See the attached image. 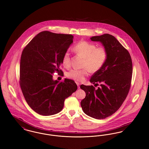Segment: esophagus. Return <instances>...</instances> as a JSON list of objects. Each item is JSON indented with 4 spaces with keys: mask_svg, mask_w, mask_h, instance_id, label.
<instances>
[{
    "mask_svg": "<svg viewBox=\"0 0 149 149\" xmlns=\"http://www.w3.org/2000/svg\"><path fill=\"white\" fill-rule=\"evenodd\" d=\"M76 84H77V85L78 86V88H79V84L78 83V82H76Z\"/></svg>",
    "mask_w": 149,
    "mask_h": 149,
    "instance_id": "obj_1",
    "label": "esophagus"
}]
</instances>
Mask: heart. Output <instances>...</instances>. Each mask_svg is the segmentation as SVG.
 <instances>
[{"instance_id":"1","label":"heart","mask_w":149,"mask_h":149,"mask_svg":"<svg viewBox=\"0 0 149 149\" xmlns=\"http://www.w3.org/2000/svg\"><path fill=\"white\" fill-rule=\"evenodd\" d=\"M73 50L77 55L84 58L83 69L71 70L66 73L67 78L78 82H83L88 75L89 72L95 73L99 71L106 63L108 52L104 47H96L94 44L86 41H81L77 43ZM64 67L68 68L71 65V56L68 51H66L62 56Z\"/></svg>"}]
</instances>
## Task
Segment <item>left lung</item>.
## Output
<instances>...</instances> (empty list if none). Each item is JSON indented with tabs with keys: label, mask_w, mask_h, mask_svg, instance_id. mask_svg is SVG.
Instances as JSON below:
<instances>
[{
	"label": "left lung",
	"mask_w": 149,
	"mask_h": 149,
	"mask_svg": "<svg viewBox=\"0 0 149 149\" xmlns=\"http://www.w3.org/2000/svg\"><path fill=\"white\" fill-rule=\"evenodd\" d=\"M101 42L108 52L106 63L91 76L90 82L100 84L94 86L81 85L86 97L81 102L84 112L97 119H105L117 111L129 93L132 76V62L128 51L111 35L90 38Z\"/></svg>",
	"instance_id": "1"
}]
</instances>
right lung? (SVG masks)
Here are the masks:
<instances>
[{
	"instance_id": "right-lung-1",
	"label": "right lung",
	"mask_w": 149,
	"mask_h": 149,
	"mask_svg": "<svg viewBox=\"0 0 149 149\" xmlns=\"http://www.w3.org/2000/svg\"><path fill=\"white\" fill-rule=\"evenodd\" d=\"M71 34L41 32L24 47L19 68V85L24 97L32 109L42 116L60 112L66 98L77 89L74 81L61 82L53 74L60 69L62 56L73 42Z\"/></svg>"
}]
</instances>
